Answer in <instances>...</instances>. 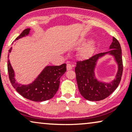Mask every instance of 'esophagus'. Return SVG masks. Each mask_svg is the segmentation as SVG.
Here are the masks:
<instances>
[{"mask_svg": "<svg viewBox=\"0 0 132 132\" xmlns=\"http://www.w3.org/2000/svg\"><path fill=\"white\" fill-rule=\"evenodd\" d=\"M72 67H73L72 65L71 64H67V70H71L72 69Z\"/></svg>", "mask_w": 132, "mask_h": 132, "instance_id": "esophagus-1", "label": "esophagus"}]
</instances>
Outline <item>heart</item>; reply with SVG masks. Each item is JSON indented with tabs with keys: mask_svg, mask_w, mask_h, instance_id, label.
Listing matches in <instances>:
<instances>
[{
	"mask_svg": "<svg viewBox=\"0 0 132 132\" xmlns=\"http://www.w3.org/2000/svg\"><path fill=\"white\" fill-rule=\"evenodd\" d=\"M95 48V44L92 42L87 44L80 50V56L81 58L84 59V60L89 58L94 52Z\"/></svg>",
	"mask_w": 132,
	"mask_h": 132,
	"instance_id": "1",
	"label": "heart"
}]
</instances>
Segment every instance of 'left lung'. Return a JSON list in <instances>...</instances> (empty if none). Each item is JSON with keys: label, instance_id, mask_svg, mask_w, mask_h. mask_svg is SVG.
Returning a JSON list of instances; mask_svg holds the SVG:
<instances>
[{"label": "left lung", "instance_id": "obj_1", "mask_svg": "<svg viewBox=\"0 0 132 132\" xmlns=\"http://www.w3.org/2000/svg\"><path fill=\"white\" fill-rule=\"evenodd\" d=\"M111 50L106 53L95 54L87 60L76 63L75 72L80 94L90 101H99L109 97L117 88L123 72L122 50L119 41L115 37L110 46ZM113 55L118 64L116 78L110 83H104L97 81L95 77L94 69L97 60L105 54Z\"/></svg>", "mask_w": 132, "mask_h": 132}]
</instances>
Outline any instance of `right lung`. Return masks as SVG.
Instances as JSON below:
<instances>
[{
    "label": "right lung",
    "mask_w": 132,
    "mask_h": 132,
    "mask_svg": "<svg viewBox=\"0 0 132 132\" xmlns=\"http://www.w3.org/2000/svg\"><path fill=\"white\" fill-rule=\"evenodd\" d=\"M30 30V28L24 30L15 40L28 35ZM11 50L12 48L9 50V53ZM7 62L9 77L12 85L23 97L35 102H43L53 97L58 90L60 78L66 71V64L60 66H48L31 84L22 85L15 82L14 71L9 60Z\"/></svg>",
    "instance_id": "1"
}]
</instances>
